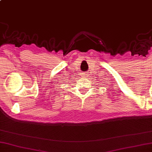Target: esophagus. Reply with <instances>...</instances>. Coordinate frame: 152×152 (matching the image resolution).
Listing matches in <instances>:
<instances>
[{"instance_id": "obj_1", "label": "esophagus", "mask_w": 152, "mask_h": 152, "mask_svg": "<svg viewBox=\"0 0 152 152\" xmlns=\"http://www.w3.org/2000/svg\"><path fill=\"white\" fill-rule=\"evenodd\" d=\"M82 76L83 77H87V72H83V73H82Z\"/></svg>"}]
</instances>
